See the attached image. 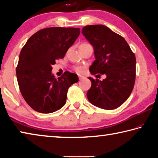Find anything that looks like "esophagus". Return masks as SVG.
<instances>
[{
	"mask_svg": "<svg viewBox=\"0 0 158 158\" xmlns=\"http://www.w3.org/2000/svg\"><path fill=\"white\" fill-rule=\"evenodd\" d=\"M85 78V77L81 75V74H79V80H81V79H84Z\"/></svg>",
	"mask_w": 158,
	"mask_h": 158,
	"instance_id": "34e87169",
	"label": "esophagus"
}]
</instances>
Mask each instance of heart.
Masks as SVG:
<instances>
[{"instance_id":"b5f03b06","label":"heart","mask_w":158,"mask_h":158,"mask_svg":"<svg viewBox=\"0 0 158 158\" xmlns=\"http://www.w3.org/2000/svg\"><path fill=\"white\" fill-rule=\"evenodd\" d=\"M84 44H82L81 45H84ZM75 70L77 72H79V73H81V72L83 71V68H81V67H76Z\"/></svg>"}]
</instances>
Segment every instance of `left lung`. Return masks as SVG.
Segmentation results:
<instances>
[{
    "instance_id": "8db88e82",
    "label": "left lung",
    "mask_w": 158,
    "mask_h": 158,
    "mask_svg": "<svg viewBox=\"0 0 158 158\" xmlns=\"http://www.w3.org/2000/svg\"><path fill=\"white\" fill-rule=\"evenodd\" d=\"M81 33L94 49L90 73L106 77L102 81L88 77L91 81L88 100L101 109H116L130 97L135 85V53L123 37L104 25L84 26Z\"/></svg>"
}]
</instances>
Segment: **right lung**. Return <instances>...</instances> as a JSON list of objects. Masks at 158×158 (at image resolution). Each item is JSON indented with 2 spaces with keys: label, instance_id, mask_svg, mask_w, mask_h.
I'll return each instance as SVG.
<instances>
[{
  "label": "right lung",
  "instance_id": "1",
  "mask_svg": "<svg viewBox=\"0 0 158 158\" xmlns=\"http://www.w3.org/2000/svg\"><path fill=\"white\" fill-rule=\"evenodd\" d=\"M80 34L78 28L52 27L33 35L21 49L16 73L21 95L35 111L49 114L62 108L77 74L66 71L56 79V60L63 58Z\"/></svg>",
  "mask_w": 158,
  "mask_h": 158
}]
</instances>
